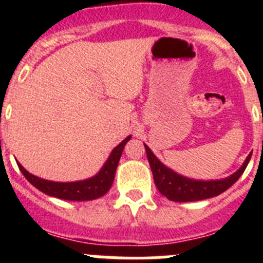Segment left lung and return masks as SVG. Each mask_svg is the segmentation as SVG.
I'll return each mask as SVG.
<instances>
[{
	"instance_id": "1",
	"label": "left lung",
	"mask_w": 263,
	"mask_h": 263,
	"mask_svg": "<svg viewBox=\"0 0 263 263\" xmlns=\"http://www.w3.org/2000/svg\"><path fill=\"white\" fill-rule=\"evenodd\" d=\"M145 148L158 191L166 196L168 200L179 201V203L203 200V199H210V197L222 194L238 180L252 158V153H250L242 166L228 178L218 179V180H196V179L179 175L178 173L164 166L148 148L147 145H145Z\"/></svg>"
}]
</instances>
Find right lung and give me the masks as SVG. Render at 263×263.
<instances>
[{
  "label": "right lung",
  "instance_id": "obj_1",
  "mask_svg": "<svg viewBox=\"0 0 263 263\" xmlns=\"http://www.w3.org/2000/svg\"><path fill=\"white\" fill-rule=\"evenodd\" d=\"M132 138V136L126 137L118 146H116L111 150L108 160L95 176L85 180H79V182H52V180H46V179L38 178V176L30 174L27 170L23 168L21 163H18L21 173L25 175V178L31 183L35 188L48 196L58 197L63 200L71 201H84V200H93L99 197L104 196L106 192L110 190L113 180H115L116 170H117L118 162L126 142Z\"/></svg>",
  "mask_w": 263,
  "mask_h": 263
}]
</instances>
